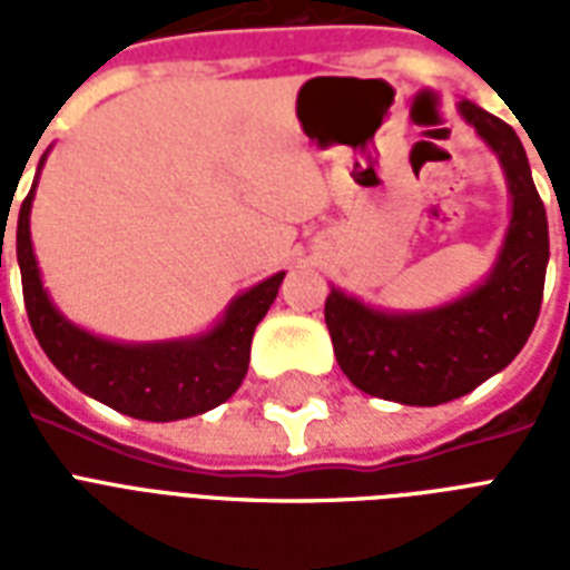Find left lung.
I'll return each mask as SVG.
<instances>
[{
    "label": "left lung",
    "mask_w": 570,
    "mask_h": 570,
    "mask_svg": "<svg viewBox=\"0 0 570 570\" xmlns=\"http://www.w3.org/2000/svg\"><path fill=\"white\" fill-rule=\"evenodd\" d=\"M459 115L500 159L512 215L482 284L425 311H381L331 286L325 322L340 370L357 390L399 405L432 407L464 396L512 364L530 340L550 259L548 213L514 129L461 100Z\"/></svg>",
    "instance_id": "obj_1"
}]
</instances>
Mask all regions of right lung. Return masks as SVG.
Masks as SVG:
<instances>
[{"label": "right lung", "mask_w": 570, "mask_h": 570, "mask_svg": "<svg viewBox=\"0 0 570 570\" xmlns=\"http://www.w3.org/2000/svg\"><path fill=\"white\" fill-rule=\"evenodd\" d=\"M35 189L38 180L22 200L17 218V263L31 331L58 373L85 396L150 423L186 420L227 402L248 373L254 328L277 298L286 272H277L236 295L222 320L204 334L156 343L100 337L67 320L43 289L29 230Z\"/></svg>", "instance_id": "1"}]
</instances>
